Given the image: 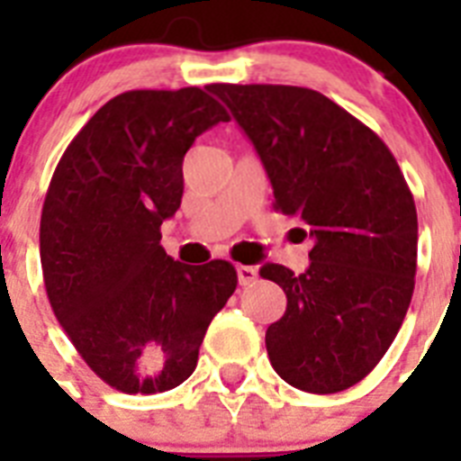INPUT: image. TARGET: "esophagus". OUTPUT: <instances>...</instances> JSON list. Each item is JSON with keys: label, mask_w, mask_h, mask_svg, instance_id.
<instances>
[{"label": "esophagus", "mask_w": 461, "mask_h": 461, "mask_svg": "<svg viewBox=\"0 0 461 461\" xmlns=\"http://www.w3.org/2000/svg\"><path fill=\"white\" fill-rule=\"evenodd\" d=\"M256 275H258V270L254 266H238L240 286H249L251 281H256Z\"/></svg>", "instance_id": "1"}]
</instances>
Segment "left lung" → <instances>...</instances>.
<instances>
[{
	"instance_id": "8db88e82",
	"label": "left lung",
	"mask_w": 461,
	"mask_h": 461,
	"mask_svg": "<svg viewBox=\"0 0 461 461\" xmlns=\"http://www.w3.org/2000/svg\"><path fill=\"white\" fill-rule=\"evenodd\" d=\"M254 142L276 212L312 238L307 270L266 263L286 293L266 332L272 367L293 388L332 394L378 365L409 312L418 214L388 145L321 92L293 85H210Z\"/></svg>"
}]
</instances>
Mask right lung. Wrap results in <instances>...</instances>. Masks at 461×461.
<instances>
[{"mask_svg":"<svg viewBox=\"0 0 461 461\" xmlns=\"http://www.w3.org/2000/svg\"><path fill=\"white\" fill-rule=\"evenodd\" d=\"M228 120L210 89H131L94 113L52 173L41 212L48 300L87 367L120 393L186 381L238 286L228 260L185 266L161 247L186 149Z\"/></svg>","mask_w":461,"mask_h":461,"instance_id":"obj_1","label":"right lung"}]
</instances>
